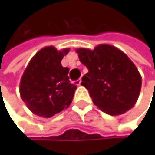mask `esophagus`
<instances>
[{
	"label": "esophagus",
	"mask_w": 155,
	"mask_h": 155,
	"mask_svg": "<svg viewBox=\"0 0 155 155\" xmlns=\"http://www.w3.org/2000/svg\"><path fill=\"white\" fill-rule=\"evenodd\" d=\"M81 83H82V80L81 79H78V80L75 81V84L76 85H81Z\"/></svg>",
	"instance_id": "34e87169"
}]
</instances>
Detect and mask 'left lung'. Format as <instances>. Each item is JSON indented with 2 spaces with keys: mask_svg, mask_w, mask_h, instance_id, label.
<instances>
[{
  "mask_svg": "<svg viewBox=\"0 0 155 155\" xmlns=\"http://www.w3.org/2000/svg\"><path fill=\"white\" fill-rule=\"evenodd\" d=\"M76 53L88 69L81 84L98 109L114 116L134 107L141 89V76L123 51L102 44L93 50L78 48Z\"/></svg>",
  "mask_w": 155,
  "mask_h": 155,
  "instance_id": "left-lung-1",
  "label": "left lung"
}]
</instances>
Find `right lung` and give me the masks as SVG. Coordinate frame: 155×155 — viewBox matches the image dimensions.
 I'll list each match as a JSON object with an SVG mask.
<instances>
[{"label":"right lung","mask_w":155,"mask_h":155,"mask_svg":"<svg viewBox=\"0 0 155 155\" xmlns=\"http://www.w3.org/2000/svg\"><path fill=\"white\" fill-rule=\"evenodd\" d=\"M69 51L70 48L58 51L46 46L28 62L20 80L19 93L32 114L50 118L71 105L77 86L70 82L69 68L61 65Z\"/></svg>","instance_id":"right-lung-1"}]
</instances>
